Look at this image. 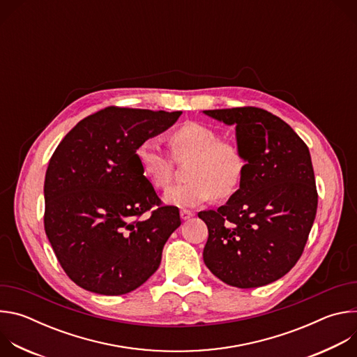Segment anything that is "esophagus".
I'll return each mask as SVG.
<instances>
[{"instance_id":"34e87169","label":"esophagus","mask_w":357,"mask_h":357,"mask_svg":"<svg viewBox=\"0 0 357 357\" xmlns=\"http://www.w3.org/2000/svg\"><path fill=\"white\" fill-rule=\"evenodd\" d=\"M193 216V212L192 211H186V209H182L181 211V219L182 220H188V219H190Z\"/></svg>"}]
</instances>
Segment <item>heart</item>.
I'll return each instance as SVG.
<instances>
[{
	"label": "heart",
	"instance_id": "obj_1",
	"mask_svg": "<svg viewBox=\"0 0 357 357\" xmlns=\"http://www.w3.org/2000/svg\"><path fill=\"white\" fill-rule=\"evenodd\" d=\"M168 142L176 158L189 157L185 167L186 179L171 186L164 199L174 206L193 208L213 195H233L247 169L241 146L230 139H222L218 130L197 121H189L175 128ZM144 178L157 189H165L172 181V161L157 138L144 139L135 149Z\"/></svg>",
	"mask_w": 357,
	"mask_h": 357
}]
</instances>
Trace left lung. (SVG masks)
<instances>
[{"instance_id":"obj_1","label":"left lung","mask_w":357,"mask_h":357,"mask_svg":"<svg viewBox=\"0 0 357 357\" xmlns=\"http://www.w3.org/2000/svg\"><path fill=\"white\" fill-rule=\"evenodd\" d=\"M205 113L236 126L247 169L226 205L197 213L209 230L203 261L231 287L267 285L296 264L317 216L308 145L285 121L259 107Z\"/></svg>"}]
</instances>
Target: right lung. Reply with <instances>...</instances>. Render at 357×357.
I'll use <instances>...</instances> for the list:
<instances>
[{
	"mask_svg": "<svg viewBox=\"0 0 357 357\" xmlns=\"http://www.w3.org/2000/svg\"><path fill=\"white\" fill-rule=\"evenodd\" d=\"M181 114L110 106L79 121L50 157L45 233L79 287L123 295L158 270L181 216L144 178L135 149Z\"/></svg>",
	"mask_w": 357,
	"mask_h": 357,
	"instance_id": "right-lung-1",
	"label": "right lung"
}]
</instances>
